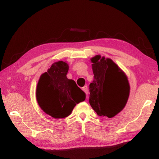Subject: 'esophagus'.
<instances>
[{"mask_svg":"<svg viewBox=\"0 0 159 159\" xmlns=\"http://www.w3.org/2000/svg\"><path fill=\"white\" fill-rule=\"evenodd\" d=\"M82 90H83V91H84V93H86V94H88V86H87V85L84 86L83 88H82Z\"/></svg>","mask_w":159,"mask_h":159,"instance_id":"1","label":"esophagus"}]
</instances>
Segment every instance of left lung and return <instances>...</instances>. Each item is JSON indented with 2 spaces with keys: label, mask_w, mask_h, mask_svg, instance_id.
<instances>
[{
  "label": "left lung",
  "mask_w": 159,
  "mask_h": 159,
  "mask_svg": "<svg viewBox=\"0 0 159 159\" xmlns=\"http://www.w3.org/2000/svg\"><path fill=\"white\" fill-rule=\"evenodd\" d=\"M94 79L90 84L89 102L100 116L112 118L125 108L129 84L125 72L110 58H91Z\"/></svg>",
  "instance_id": "8db88e82"
}]
</instances>
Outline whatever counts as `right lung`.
<instances>
[{
  "label": "right lung",
  "instance_id": "obj_1",
  "mask_svg": "<svg viewBox=\"0 0 159 159\" xmlns=\"http://www.w3.org/2000/svg\"><path fill=\"white\" fill-rule=\"evenodd\" d=\"M67 63L60 61L40 76L37 85V101L43 111L55 119L71 114L76 104L85 100V93L66 77Z\"/></svg>",
  "mask_w": 159,
  "mask_h": 159
}]
</instances>
